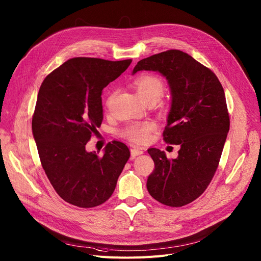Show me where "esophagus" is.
<instances>
[{
    "label": "esophagus",
    "mask_w": 261,
    "mask_h": 261,
    "mask_svg": "<svg viewBox=\"0 0 261 261\" xmlns=\"http://www.w3.org/2000/svg\"><path fill=\"white\" fill-rule=\"evenodd\" d=\"M140 154H143V150L140 149V148H136V147H133L131 149V159H134Z\"/></svg>",
    "instance_id": "esophagus-1"
}]
</instances>
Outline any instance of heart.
I'll use <instances>...</instances> for the list:
<instances>
[{"label":"heart","instance_id":"b5f03b06","mask_svg":"<svg viewBox=\"0 0 261 261\" xmlns=\"http://www.w3.org/2000/svg\"><path fill=\"white\" fill-rule=\"evenodd\" d=\"M134 85L136 91L140 94L141 97L144 101L148 100H158L164 91V84L163 81L151 74H144L139 76L135 79ZM115 91H111L108 95L107 98V106L111 103L115 96ZM155 123L153 121H146V122H135L131 123L127 128H125L121 132L123 138L128 139L129 141L136 143V144H143L146 143L151 132L155 129Z\"/></svg>","mask_w":261,"mask_h":261}]
</instances>
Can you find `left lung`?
I'll return each mask as SVG.
<instances>
[{
  "mask_svg": "<svg viewBox=\"0 0 261 261\" xmlns=\"http://www.w3.org/2000/svg\"><path fill=\"white\" fill-rule=\"evenodd\" d=\"M154 71L168 80L171 108L163 139L180 145L176 159L148 149L154 169L147 189L160 203L181 207L199 198L218 168L229 130L225 94L218 77L188 54L169 49L142 59L133 68Z\"/></svg>",
  "mask_w": 261,
  "mask_h": 261,
  "instance_id": "obj_1",
  "label": "left lung"
}]
</instances>
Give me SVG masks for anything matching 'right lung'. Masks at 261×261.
Instances as JSON below:
<instances>
[{
    "label": "right lung",
    "mask_w": 261,
    "mask_h": 261,
    "mask_svg": "<svg viewBox=\"0 0 261 261\" xmlns=\"http://www.w3.org/2000/svg\"><path fill=\"white\" fill-rule=\"evenodd\" d=\"M131 62L73 58L48 74L40 87L32 128L41 165L59 197L75 206L105 203L130 158L121 142L109 143L101 156L88 152L86 145L101 125L103 88Z\"/></svg>",
    "instance_id": "right-lung-1"
}]
</instances>
